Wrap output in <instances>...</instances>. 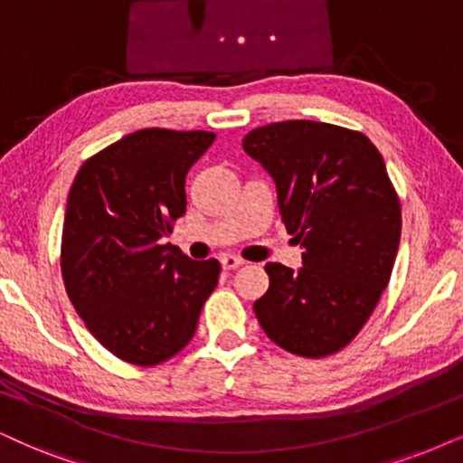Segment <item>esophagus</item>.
<instances>
[{"label": "esophagus", "instance_id": "esophagus-1", "mask_svg": "<svg viewBox=\"0 0 463 463\" xmlns=\"http://www.w3.org/2000/svg\"><path fill=\"white\" fill-rule=\"evenodd\" d=\"M243 262L245 260L239 259V256H232V254L222 256V267H224V269H237V267H241Z\"/></svg>", "mask_w": 463, "mask_h": 463}]
</instances>
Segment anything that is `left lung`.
<instances>
[{
    "instance_id": "8db88e82",
    "label": "left lung",
    "mask_w": 463,
    "mask_h": 463,
    "mask_svg": "<svg viewBox=\"0 0 463 463\" xmlns=\"http://www.w3.org/2000/svg\"><path fill=\"white\" fill-rule=\"evenodd\" d=\"M278 188L286 231L303 245L299 271L267 262L254 303L279 348L323 359L363 329L393 271L402 204L376 145L323 121H278L243 138Z\"/></svg>"
}]
</instances>
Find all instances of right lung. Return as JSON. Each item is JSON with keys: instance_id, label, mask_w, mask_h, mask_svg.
Masks as SVG:
<instances>
[{"instance_id": "obj_1", "label": "right lung", "mask_w": 463, "mask_h": 463, "mask_svg": "<svg viewBox=\"0 0 463 463\" xmlns=\"http://www.w3.org/2000/svg\"><path fill=\"white\" fill-rule=\"evenodd\" d=\"M213 132L145 128L79 168L61 232L68 299L110 354L151 367L181 353L220 278V262L190 260L164 243L185 213V175Z\"/></svg>"}]
</instances>
